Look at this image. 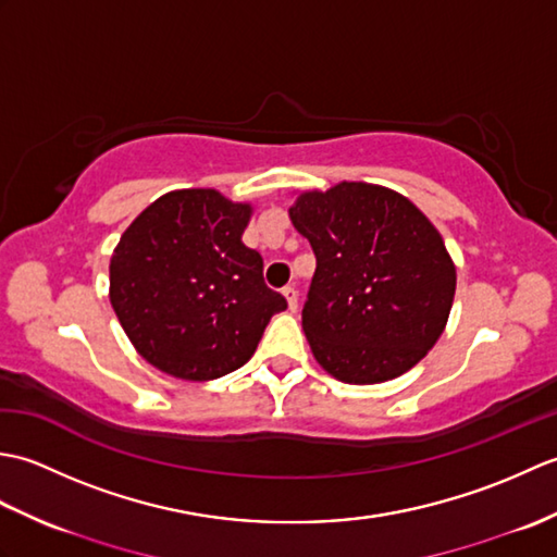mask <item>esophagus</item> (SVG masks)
Masks as SVG:
<instances>
[{
  "mask_svg": "<svg viewBox=\"0 0 557 557\" xmlns=\"http://www.w3.org/2000/svg\"><path fill=\"white\" fill-rule=\"evenodd\" d=\"M282 297L287 299V309L289 311H297L299 309V294H297V289L285 287V289H282Z\"/></svg>",
  "mask_w": 557,
  "mask_h": 557,
  "instance_id": "esophagus-1",
  "label": "esophagus"
}]
</instances>
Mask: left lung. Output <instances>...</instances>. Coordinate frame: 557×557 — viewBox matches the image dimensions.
Wrapping results in <instances>:
<instances>
[{"label":"left lung","instance_id":"obj_1","mask_svg":"<svg viewBox=\"0 0 557 557\" xmlns=\"http://www.w3.org/2000/svg\"><path fill=\"white\" fill-rule=\"evenodd\" d=\"M289 220L315 253L301 325L321 369L349 385L413 369L441 339L457 287L433 222L407 196L366 182L299 191Z\"/></svg>","mask_w":557,"mask_h":557}]
</instances>
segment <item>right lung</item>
<instances>
[{
    "label": "right lung",
    "mask_w": 557,
    "mask_h": 557,
    "mask_svg": "<svg viewBox=\"0 0 557 557\" xmlns=\"http://www.w3.org/2000/svg\"><path fill=\"white\" fill-rule=\"evenodd\" d=\"M251 203L215 188L160 196L110 258V301L126 337L158 371L215 381L253 357L287 301L263 282V258L242 236Z\"/></svg>",
    "instance_id": "add662e5"
}]
</instances>
